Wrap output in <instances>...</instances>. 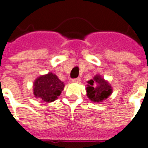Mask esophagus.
Returning a JSON list of instances; mask_svg holds the SVG:
<instances>
[{
  "instance_id": "34e87169",
  "label": "esophagus",
  "mask_w": 148,
  "mask_h": 148,
  "mask_svg": "<svg viewBox=\"0 0 148 148\" xmlns=\"http://www.w3.org/2000/svg\"><path fill=\"white\" fill-rule=\"evenodd\" d=\"M72 82H73V83H79V82H80V79H79V78L73 79V80H72Z\"/></svg>"
}]
</instances>
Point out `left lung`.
Wrapping results in <instances>:
<instances>
[{"instance_id":"8db88e82","label":"left lung","mask_w":148,"mask_h":148,"mask_svg":"<svg viewBox=\"0 0 148 148\" xmlns=\"http://www.w3.org/2000/svg\"><path fill=\"white\" fill-rule=\"evenodd\" d=\"M96 86H95V84ZM86 91L87 96L91 101L95 103H101L109 97L113 92V88L108 81L105 80L100 75L94 76L93 79L88 82Z\"/></svg>"}]
</instances>
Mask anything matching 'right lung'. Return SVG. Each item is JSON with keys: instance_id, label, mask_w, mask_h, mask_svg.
<instances>
[{"instance_id": "1", "label": "right lung", "mask_w": 148, "mask_h": 148, "mask_svg": "<svg viewBox=\"0 0 148 148\" xmlns=\"http://www.w3.org/2000/svg\"><path fill=\"white\" fill-rule=\"evenodd\" d=\"M65 85L57 75L52 73L40 75L33 83V94L45 103H51L58 98Z\"/></svg>"}]
</instances>
